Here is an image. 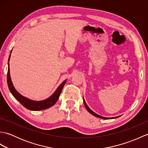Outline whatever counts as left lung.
<instances>
[{"mask_svg": "<svg viewBox=\"0 0 148 148\" xmlns=\"http://www.w3.org/2000/svg\"><path fill=\"white\" fill-rule=\"evenodd\" d=\"M83 102H84V106H85V107H86V109H87V111H88L90 114H92V115H93V116H96V117H98V118H102V119H111V118H118V117H115V118H105V117H103V116H99V115H98L97 114H96V113H95L93 111H92V110H91L89 108H88V106L87 105H86V102H85V101H84V100H83Z\"/></svg>", "mask_w": 148, "mask_h": 148, "instance_id": "obj_1", "label": "left lung"}]
</instances>
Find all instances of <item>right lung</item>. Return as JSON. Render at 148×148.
Returning <instances> with one entry per match:
<instances>
[{
    "label": "right lung",
    "mask_w": 148,
    "mask_h": 148,
    "mask_svg": "<svg viewBox=\"0 0 148 148\" xmlns=\"http://www.w3.org/2000/svg\"><path fill=\"white\" fill-rule=\"evenodd\" d=\"M10 56L9 55V58L8 61H9V58H10ZM7 81H8V85L9 87V89L10 90L11 93L12 95L14 96V98L18 100L19 102L21 103V104L24 106L25 108L29 109L32 110V111H40V110H44L46 109L49 108L50 107L53 106V105L57 101L60 95L62 92V90L64 88L65 84L66 83V81L65 80L64 82H63L60 85L58 86V88L55 91V92L53 94V95L49 97L48 99H47L45 100H42V101H34V100L28 99L23 96L20 95L16 90H15L13 85H12V81L10 77V72H9V64L8 62V74H7Z\"/></svg>",
    "instance_id": "right-lung-1"
}]
</instances>
